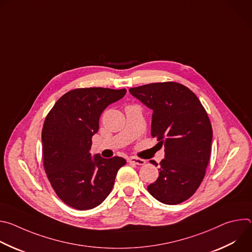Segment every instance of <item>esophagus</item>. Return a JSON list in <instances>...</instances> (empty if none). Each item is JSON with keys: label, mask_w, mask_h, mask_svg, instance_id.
<instances>
[{"label": "esophagus", "mask_w": 252, "mask_h": 252, "mask_svg": "<svg viewBox=\"0 0 252 252\" xmlns=\"http://www.w3.org/2000/svg\"><path fill=\"white\" fill-rule=\"evenodd\" d=\"M128 162L130 163H133V164H137V165H142L146 163V160L142 159V158H134V157H130L128 159H127Z\"/></svg>", "instance_id": "34e87169"}]
</instances>
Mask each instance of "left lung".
<instances>
[{
    "mask_svg": "<svg viewBox=\"0 0 252 252\" xmlns=\"http://www.w3.org/2000/svg\"><path fill=\"white\" fill-rule=\"evenodd\" d=\"M129 93L153 110L152 136L164 146L158 177L148 190L164 204L184 202L199 188L209 161L212 127L206 111L193 92L174 82L143 85Z\"/></svg>",
    "mask_w": 252,
    "mask_h": 252,
    "instance_id": "8db88e82",
    "label": "left lung"
}]
</instances>
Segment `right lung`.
<instances>
[{"mask_svg":"<svg viewBox=\"0 0 252 252\" xmlns=\"http://www.w3.org/2000/svg\"><path fill=\"white\" fill-rule=\"evenodd\" d=\"M126 89L85 88L61 96L48 114L43 130V160L57 195L68 206L88 210L99 205L113 189L120 157L90 154L92 137L105 107L121 99Z\"/></svg>","mask_w":252,"mask_h":252,"instance_id":"obj_1","label":"right lung"}]
</instances>
